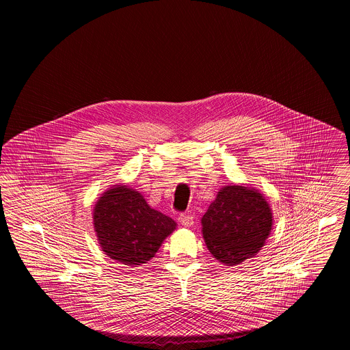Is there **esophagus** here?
<instances>
[{
	"label": "esophagus",
	"instance_id": "1",
	"mask_svg": "<svg viewBox=\"0 0 350 350\" xmlns=\"http://www.w3.org/2000/svg\"><path fill=\"white\" fill-rule=\"evenodd\" d=\"M178 221L183 224V227H190V226H193V223H194V217H191V215L181 214V215L178 217Z\"/></svg>",
	"mask_w": 350,
	"mask_h": 350
}]
</instances>
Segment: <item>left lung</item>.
Here are the masks:
<instances>
[{
    "instance_id": "obj_1",
    "label": "left lung",
    "mask_w": 350,
    "mask_h": 350,
    "mask_svg": "<svg viewBox=\"0 0 350 350\" xmlns=\"http://www.w3.org/2000/svg\"><path fill=\"white\" fill-rule=\"evenodd\" d=\"M271 210L254 189L226 186L202 217L203 237L211 254L236 267L262 248L271 230Z\"/></svg>"
}]
</instances>
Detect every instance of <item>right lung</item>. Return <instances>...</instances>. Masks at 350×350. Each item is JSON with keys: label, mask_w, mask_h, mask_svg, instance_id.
Instances as JSON below:
<instances>
[{"label": "right lung", "mask_w": 350, "mask_h": 350, "mask_svg": "<svg viewBox=\"0 0 350 350\" xmlns=\"http://www.w3.org/2000/svg\"><path fill=\"white\" fill-rule=\"evenodd\" d=\"M93 220L102 250L129 267L150 261L177 226L172 217L150 208L140 193L124 185L100 197Z\"/></svg>", "instance_id": "add662e5"}]
</instances>
